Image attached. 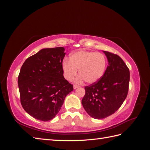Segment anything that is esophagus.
Here are the masks:
<instances>
[{
    "label": "esophagus",
    "mask_w": 150,
    "mask_h": 150,
    "mask_svg": "<svg viewBox=\"0 0 150 150\" xmlns=\"http://www.w3.org/2000/svg\"><path fill=\"white\" fill-rule=\"evenodd\" d=\"M79 87V86L78 85V84H74V86H73L74 89H76V88H78Z\"/></svg>",
    "instance_id": "34e87169"
}]
</instances>
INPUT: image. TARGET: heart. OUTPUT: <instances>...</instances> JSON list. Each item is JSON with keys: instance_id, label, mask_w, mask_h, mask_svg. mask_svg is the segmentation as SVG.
Here are the masks:
<instances>
[{"instance_id": "heart-1", "label": "heart", "mask_w": 150, "mask_h": 150, "mask_svg": "<svg viewBox=\"0 0 150 150\" xmlns=\"http://www.w3.org/2000/svg\"><path fill=\"white\" fill-rule=\"evenodd\" d=\"M107 59L104 54L96 52L79 51L71 54L69 60L65 59L62 63V70L67 80H72L78 74L79 79L92 84L100 79L105 72Z\"/></svg>"}]
</instances>
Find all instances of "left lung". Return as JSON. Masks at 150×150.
<instances>
[{"label": "left lung", "instance_id": "1", "mask_svg": "<svg viewBox=\"0 0 150 150\" xmlns=\"http://www.w3.org/2000/svg\"><path fill=\"white\" fill-rule=\"evenodd\" d=\"M108 66L102 78L85 86L82 104L88 114L95 119H103L118 110L128 95L129 71L123 60L116 54L103 51Z\"/></svg>", "mask_w": 150, "mask_h": 150}]
</instances>
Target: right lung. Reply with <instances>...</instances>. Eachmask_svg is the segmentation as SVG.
<instances>
[{
    "mask_svg": "<svg viewBox=\"0 0 150 150\" xmlns=\"http://www.w3.org/2000/svg\"><path fill=\"white\" fill-rule=\"evenodd\" d=\"M65 54L62 47L42 49L27 59L21 67L18 76L21 103L35 119H53L73 90V85L63 76Z\"/></svg>",
    "mask_w": 150,
    "mask_h": 150,
    "instance_id": "add662e5",
    "label": "right lung"
}]
</instances>
